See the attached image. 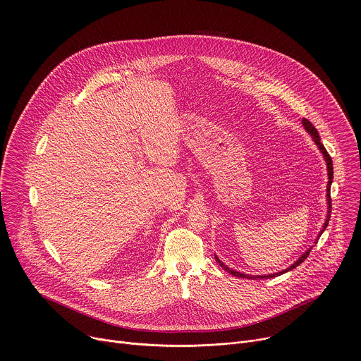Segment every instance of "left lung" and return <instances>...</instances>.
I'll list each match as a JSON object with an SVG mask.
<instances>
[{
  "label": "left lung",
  "mask_w": 361,
  "mask_h": 361,
  "mask_svg": "<svg viewBox=\"0 0 361 361\" xmlns=\"http://www.w3.org/2000/svg\"><path fill=\"white\" fill-rule=\"evenodd\" d=\"M302 127L305 128V131L312 137V140H314V142L315 145L319 147V150H321V153H322V156H324V159H325V161H326V169H328V185H326V204H328V211H326V219H325V223H324V226H322V228H321V231H319V234L317 235V240H315V243L314 244H317V241H318V238L321 237V234L325 231V228H326V226H328V223H329V217H331V211H332V202H331V184H332V180H334V164H332V159H331V156H329V153L326 152V149L324 147V145L321 144V138H319V134H318V131L315 130V127L307 120V118H302ZM311 248L312 247H310L294 264H291L290 267H288V269H285V271H282V272H279V274H269V275H264V276H258V275H248V274H241V272H237V271H234V269H230L227 265H224L219 258H217L216 255H215V259H216L217 264L226 271V272H228V274H231L233 276H237V278H243V279H269V278H275V276H279V275H282V274H286L288 271H291V269H294L295 267H298L301 262H304V259L310 255V251H311Z\"/></svg>",
  "instance_id": "1"
}]
</instances>
